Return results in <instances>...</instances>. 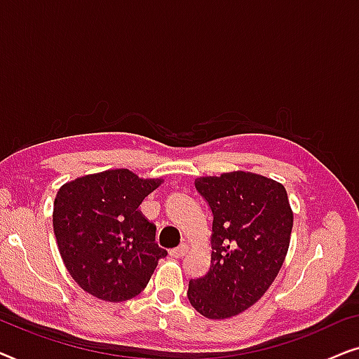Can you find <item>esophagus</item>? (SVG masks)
I'll return each instance as SVG.
<instances>
[{
    "instance_id": "esophagus-1",
    "label": "esophagus",
    "mask_w": 359,
    "mask_h": 359,
    "mask_svg": "<svg viewBox=\"0 0 359 359\" xmlns=\"http://www.w3.org/2000/svg\"><path fill=\"white\" fill-rule=\"evenodd\" d=\"M186 253H188V245H184V243H181L180 247L170 250V255L173 258H183Z\"/></svg>"
}]
</instances>
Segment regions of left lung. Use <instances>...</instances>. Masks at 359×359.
I'll list each match as a JSON object with an SVG mask.
<instances>
[{
  "label": "left lung",
  "mask_w": 359,
  "mask_h": 359,
  "mask_svg": "<svg viewBox=\"0 0 359 359\" xmlns=\"http://www.w3.org/2000/svg\"><path fill=\"white\" fill-rule=\"evenodd\" d=\"M212 210L210 268L191 279L188 299L208 318L252 307L281 269L292 230L287 193L278 181L247 171L194 181Z\"/></svg>",
  "instance_id": "1"
}]
</instances>
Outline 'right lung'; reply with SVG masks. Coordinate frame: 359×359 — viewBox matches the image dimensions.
<instances>
[{
	"label": "right lung",
	"instance_id": "obj_1",
	"mask_svg": "<svg viewBox=\"0 0 359 359\" xmlns=\"http://www.w3.org/2000/svg\"><path fill=\"white\" fill-rule=\"evenodd\" d=\"M161 180L107 170L63 184L53 203V233L62 259L83 291L122 302L144 291L166 250L139 210Z\"/></svg>",
	"mask_w": 359,
	"mask_h": 359
}]
</instances>
